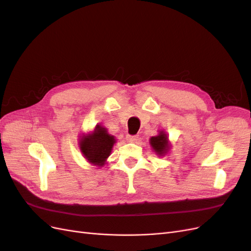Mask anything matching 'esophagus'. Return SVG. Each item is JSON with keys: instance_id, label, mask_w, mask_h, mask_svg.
Here are the masks:
<instances>
[{"instance_id": "34e87169", "label": "esophagus", "mask_w": 251, "mask_h": 251, "mask_svg": "<svg viewBox=\"0 0 251 251\" xmlns=\"http://www.w3.org/2000/svg\"><path fill=\"white\" fill-rule=\"evenodd\" d=\"M138 139V136L137 135H126V140L130 141V142H134Z\"/></svg>"}]
</instances>
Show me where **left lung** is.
Masks as SVG:
<instances>
[{"mask_svg": "<svg viewBox=\"0 0 251 251\" xmlns=\"http://www.w3.org/2000/svg\"><path fill=\"white\" fill-rule=\"evenodd\" d=\"M150 143L158 155H163L169 150L168 137H166V135L163 132H160L158 136L151 137Z\"/></svg>", "mask_w": 251, "mask_h": 251, "instance_id": "obj_1", "label": "left lung"}]
</instances>
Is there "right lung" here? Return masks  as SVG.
<instances>
[{
  "label": "right lung",
  "mask_w": 251,
  "mask_h": 251,
  "mask_svg": "<svg viewBox=\"0 0 251 251\" xmlns=\"http://www.w3.org/2000/svg\"><path fill=\"white\" fill-rule=\"evenodd\" d=\"M114 143V136L109 135L104 127L97 126L92 135L82 137L80 140V150L91 163L103 165L104 160L111 154Z\"/></svg>",
  "instance_id": "obj_1"
}]
</instances>
